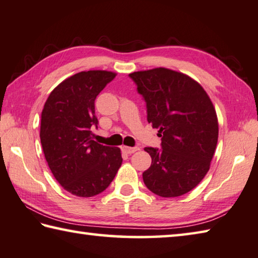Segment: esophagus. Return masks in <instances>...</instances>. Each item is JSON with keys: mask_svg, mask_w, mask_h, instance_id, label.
I'll return each instance as SVG.
<instances>
[{"mask_svg": "<svg viewBox=\"0 0 258 258\" xmlns=\"http://www.w3.org/2000/svg\"><path fill=\"white\" fill-rule=\"evenodd\" d=\"M121 150H123V151H124L125 153L132 154V153H134V152L139 151L140 148H139V147H133V148H131V147H123V148H121Z\"/></svg>", "mask_w": 258, "mask_h": 258, "instance_id": "1", "label": "esophagus"}]
</instances>
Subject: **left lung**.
I'll return each mask as SVG.
<instances>
[{
  "label": "left lung",
  "instance_id": "left-lung-1",
  "mask_svg": "<svg viewBox=\"0 0 258 258\" xmlns=\"http://www.w3.org/2000/svg\"><path fill=\"white\" fill-rule=\"evenodd\" d=\"M147 105V119L159 130L160 149L144 148L152 162L145 186L161 198H177L198 186L210 169L219 125L212 101L193 79L159 68L128 74Z\"/></svg>",
  "mask_w": 258,
  "mask_h": 258
}]
</instances>
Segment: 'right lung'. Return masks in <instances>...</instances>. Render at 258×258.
<instances>
[{
  "label": "right lung",
  "mask_w": 258,
  "mask_h": 258,
  "mask_svg": "<svg viewBox=\"0 0 258 258\" xmlns=\"http://www.w3.org/2000/svg\"><path fill=\"white\" fill-rule=\"evenodd\" d=\"M108 71L80 72L59 83L46 100L40 121V142L55 179L80 198L104 191L121 165L119 148L92 140L98 128L95 100L115 79Z\"/></svg>",
  "instance_id": "1"
}]
</instances>
